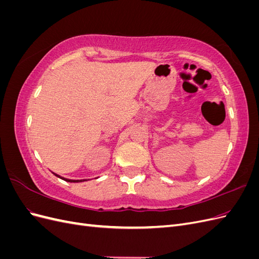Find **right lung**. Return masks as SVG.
Wrapping results in <instances>:
<instances>
[{"label": "right lung", "instance_id": "1", "mask_svg": "<svg viewBox=\"0 0 259 259\" xmlns=\"http://www.w3.org/2000/svg\"><path fill=\"white\" fill-rule=\"evenodd\" d=\"M55 176H57V177H59L60 179H62V180H66V182H68V183H82V182H86V180H89V179H77V180H75V179H68V178H65V177H61V176H59V175H57V174H55V173H53Z\"/></svg>", "mask_w": 259, "mask_h": 259}]
</instances>
